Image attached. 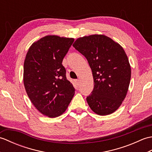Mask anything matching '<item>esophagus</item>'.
Returning <instances> with one entry per match:
<instances>
[{
	"label": "esophagus",
	"instance_id": "1",
	"mask_svg": "<svg viewBox=\"0 0 152 152\" xmlns=\"http://www.w3.org/2000/svg\"><path fill=\"white\" fill-rule=\"evenodd\" d=\"M74 83H75V84H76V86H79L80 80H74Z\"/></svg>",
	"mask_w": 152,
	"mask_h": 152
}]
</instances>
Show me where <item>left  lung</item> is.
Wrapping results in <instances>:
<instances>
[{"label":"left lung","instance_id":"1","mask_svg":"<svg viewBox=\"0 0 152 152\" xmlns=\"http://www.w3.org/2000/svg\"><path fill=\"white\" fill-rule=\"evenodd\" d=\"M73 47L88 60L94 88L86 98L95 114L106 115L117 110L126 97L131 69L120 44L104 34L78 38Z\"/></svg>","mask_w":152,"mask_h":152}]
</instances>
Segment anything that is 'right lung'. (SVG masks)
<instances>
[{
  "label": "right lung",
  "instance_id": "1",
  "mask_svg": "<svg viewBox=\"0 0 152 152\" xmlns=\"http://www.w3.org/2000/svg\"><path fill=\"white\" fill-rule=\"evenodd\" d=\"M74 40L48 35L34 42L25 57L23 83L27 95L34 107L49 118L62 115L75 93L62 64Z\"/></svg>",
  "mask_w": 152,
  "mask_h": 152
}]
</instances>
